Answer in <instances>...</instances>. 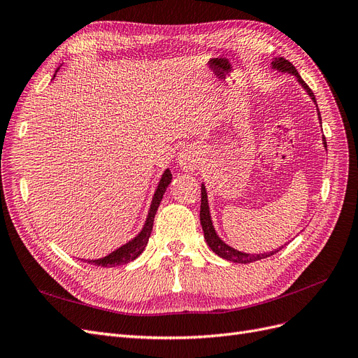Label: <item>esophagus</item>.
Segmentation results:
<instances>
[{
  "instance_id": "1",
  "label": "esophagus",
  "mask_w": 358,
  "mask_h": 358,
  "mask_svg": "<svg viewBox=\"0 0 358 358\" xmlns=\"http://www.w3.org/2000/svg\"><path fill=\"white\" fill-rule=\"evenodd\" d=\"M178 164L183 171H192L197 167V157L189 149H183L178 155Z\"/></svg>"
}]
</instances>
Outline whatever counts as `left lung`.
I'll list each match as a JSON object with an SVG mask.
<instances>
[{
	"instance_id": "obj_1",
	"label": "left lung",
	"mask_w": 358,
	"mask_h": 358,
	"mask_svg": "<svg viewBox=\"0 0 358 358\" xmlns=\"http://www.w3.org/2000/svg\"><path fill=\"white\" fill-rule=\"evenodd\" d=\"M272 69L278 70V71H282V73H289L292 76H296L297 78V82L303 86V90H305L308 92V95L312 99V101L317 104V100H315V95H313V92L310 91L309 86L305 83V80H303L300 78L299 71L296 70V67L292 66V64L285 59V58H275L272 61ZM317 110H318V106H317ZM318 117L321 121V115H320V110H318ZM322 143L324 146L327 148V142H326V137H322ZM200 222H201V227H203V233H204V239L206 242H208L209 248L212 249V251L220 255L221 258L224 259H229V262H233V263H242V264H246V263H252V262H257V259H263V258H267L270 255L276 254L279 249H282V246H280L279 249H275V251L272 252H264V254H246V252H242V251H237V249L231 248L227 245L224 241H221V237L216 234L215 231V227L212 224V218H210V210H209V203H208V192H206V187L204 183H201V206H200Z\"/></svg>"
}]
</instances>
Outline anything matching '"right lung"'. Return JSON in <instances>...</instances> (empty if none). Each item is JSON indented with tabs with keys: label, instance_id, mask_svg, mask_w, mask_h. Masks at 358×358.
<instances>
[{
	"label": "right lung",
	"instance_id": "right-lung-1",
	"mask_svg": "<svg viewBox=\"0 0 358 358\" xmlns=\"http://www.w3.org/2000/svg\"><path fill=\"white\" fill-rule=\"evenodd\" d=\"M53 78H55V74H53ZM170 182H171V171L167 169L164 173H162L158 187L155 189L154 199H152V203H150V208H149V212H148V218L145 221L143 229H142V231H140L134 237V239L127 242L122 246H119L117 249H115V251L110 252L109 255H106V257L99 258V259H86V262H88L90 264H94V266L115 267V266H122V264H127L129 262H133V259H136L140 254H142L143 249L148 245L150 233H152L154 218H155V213L158 210V206H159V203L162 200V196H164V192H166Z\"/></svg>",
	"mask_w": 358,
	"mask_h": 358
}]
</instances>
